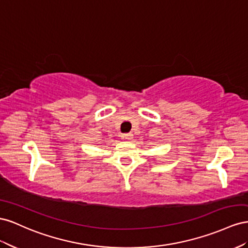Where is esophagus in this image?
<instances>
[{
  "label": "esophagus",
  "instance_id": "1",
  "mask_svg": "<svg viewBox=\"0 0 248 248\" xmlns=\"http://www.w3.org/2000/svg\"><path fill=\"white\" fill-rule=\"evenodd\" d=\"M122 138L123 139H125V140H131L133 138V134L131 133H128V134H123L122 135Z\"/></svg>",
  "mask_w": 248,
  "mask_h": 248
}]
</instances>
